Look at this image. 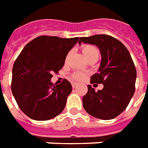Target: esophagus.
<instances>
[{
	"mask_svg": "<svg viewBox=\"0 0 148 148\" xmlns=\"http://www.w3.org/2000/svg\"><path fill=\"white\" fill-rule=\"evenodd\" d=\"M72 86L73 88H76V86H77V84L76 83H72Z\"/></svg>",
	"mask_w": 148,
	"mask_h": 148,
	"instance_id": "obj_1",
	"label": "esophagus"
}]
</instances>
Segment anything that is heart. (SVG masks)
<instances>
[{
	"label": "heart",
	"mask_w": 148,
	"mask_h": 148,
	"mask_svg": "<svg viewBox=\"0 0 148 148\" xmlns=\"http://www.w3.org/2000/svg\"><path fill=\"white\" fill-rule=\"evenodd\" d=\"M81 50H82L83 54L85 56V58L87 60L90 59V58H92L93 56H98L99 57V50L94 45H84L81 47ZM72 77L74 80L81 81V80L84 79L85 75L83 72H76L72 74Z\"/></svg>",
	"instance_id": "b5f03b06"
}]
</instances>
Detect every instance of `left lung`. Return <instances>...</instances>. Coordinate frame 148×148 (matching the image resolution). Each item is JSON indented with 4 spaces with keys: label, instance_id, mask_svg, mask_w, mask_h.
I'll return each mask as SVG.
<instances>
[{
    "label": "left lung",
    "instance_id": "obj_1",
    "mask_svg": "<svg viewBox=\"0 0 148 148\" xmlns=\"http://www.w3.org/2000/svg\"><path fill=\"white\" fill-rule=\"evenodd\" d=\"M81 42L95 45L102 56L99 72L91 76V83L103 84L97 92L88 85L83 106L91 116L100 119L116 118L126 109L136 89V69L128 50L109 35L80 37Z\"/></svg>",
    "mask_w": 148,
    "mask_h": 148
}]
</instances>
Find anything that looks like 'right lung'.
<instances>
[{"instance_id": "right-lung-1", "label": "right lung", "mask_w": 148, "mask_h": 148, "mask_svg": "<svg viewBox=\"0 0 148 148\" xmlns=\"http://www.w3.org/2000/svg\"><path fill=\"white\" fill-rule=\"evenodd\" d=\"M79 37L60 38L40 36L28 43L12 67V95L23 112L35 120H48L62 112L72 85L64 79L61 84L51 83L58 73L68 52Z\"/></svg>"}]
</instances>
